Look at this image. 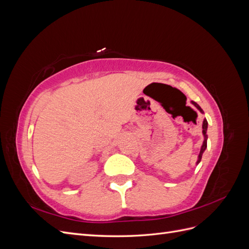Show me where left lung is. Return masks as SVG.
<instances>
[{"instance_id": "obj_1", "label": "left lung", "mask_w": 249, "mask_h": 249, "mask_svg": "<svg viewBox=\"0 0 249 249\" xmlns=\"http://www.w3.org/2000/svg\"><path fill=\"white\" fill-rule=\"evenodd\" d=\"M191 104H192L193 106H194L195 108H196L200 113H202V114H203V111H202V109L199 107V105H198L197 103H195V102L191 101ZM207 130H208V122H207V119L205 118V119H203V122H202V135H203V141H202V145H201V147H200V152H199V155H198V159H197V161H196V165H197V164H199V162H200V160H201L202 154L205 153V150H206V148H207V140H208Z\"/></svg>"}]
</instances>
